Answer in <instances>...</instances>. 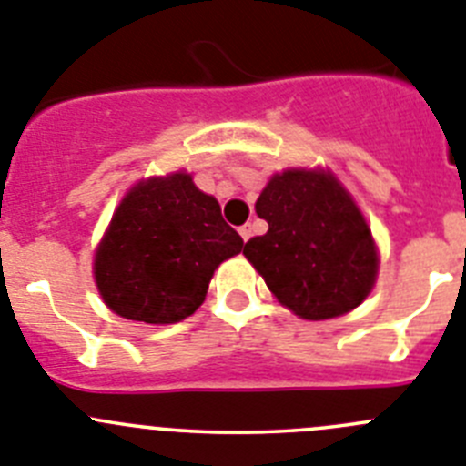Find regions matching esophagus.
Returning <instances> with one entry per match:
<instances>
[{"mask_svg":"<svg viewBox=\"0 0 466 466\" xmlns=\"http://www.w3.org/2000/svg\"><path fill=\"white\" fill-rule=\"evenodd\" d=\"M252 233H254V226L252 224H245V226H240V236H242V240H249V238H252Z\"/></svg>","mask_w":466,"mask_h":466,"instance_id":"obj_1","label":"esophagus"}]
</instances>
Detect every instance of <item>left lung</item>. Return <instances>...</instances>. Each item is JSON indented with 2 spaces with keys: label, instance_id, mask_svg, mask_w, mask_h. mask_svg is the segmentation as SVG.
<instances>
[{
  "label": "left lung",
  "instance_id": "8db88e82",
  "mask_svg": "<svg viewBox=\"0 0 466 466\" xmlns=\"http://www.w3.org/2000/svg\"><path fill=\"white\" fill-rule=\"evenodd\" d=\"M268 221L245 254L282 306L303 319H329L357 308L378 273L371 230L331 175L287 170L257 200Z\"/></svg>",
  "mask_w": 466,
  "mask_h": 466
}]
</instances>
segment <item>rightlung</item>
<instances>
[{
    "mask_svg": "<svg viewBox=\"0 0 466 466\" xmlns=\"http://www.w3.org/2000/svg\"><path fill=\"white\" fill-rule=\"evenodd\" d=\"M242 249L219 203L187 172L130 188L95 254V282L126 319L175 324L205 300L214 270Z\"/></svg>",
    "mask_w": 466,
    "mask_h": 466,
    "instance_id": "add662e5",
    "label": "right lung"
}]
</instances>
